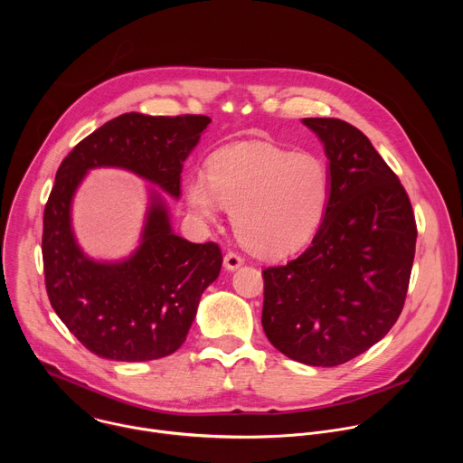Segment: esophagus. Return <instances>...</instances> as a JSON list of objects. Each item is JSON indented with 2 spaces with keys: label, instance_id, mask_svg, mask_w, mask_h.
Listing matches in <instances>:
<instances>
[{
  "label": "esophagus",
  "instance_id": "esophagus-1",
  "mask_svg": "<svg viewBox=\"0 0 463 463\" xmlns=\"http://www.w3.org/2000/svg\"><path fill=\"white\" fill-rule=\"evenodd\" d=\"M223 266H225L227 271H236L238 268L243 266V258H241L240 254H236V252L231 250V252H227L225 258H223Z\"/></svg>",
  "mask_w": 463,
  "mask_h": 463
}]
</instances>
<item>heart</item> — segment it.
Returning <instances> with one entry per match:
<instances>
[{
	"label": "heart",
	"mask_w": 463,
	"mask_h": 463,
	"mask_svg": "<svg viewBox=\"0 0 463 463\" xmlns=\"http://www.w3.org/2000/svg\"><path fill=\"white\" fill-rule=\"evenodd\" d=\"M186 205L200 223L231 209L238 238L261 256H284L317 232L332 195L327 165L269 143H240L218 150L209 174L186 181Z\"/></svg>",
	"instance_id": "1"
}]
</instances>
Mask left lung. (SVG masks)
Listing matches in <instances>:
<instances>
[{"instance_id":"8db88e82","label":"left lung","mask_w":463,"mask_h":463,"mask_svg":"<svg viewBox=\"0 0 463 463\" xmlns=\"http://www.w3.org/2000/svg\"><path fill=\"white\" fill-rule=\"evenodd\" d=\"M302 124L324 146L332 195L311 245L263 271L261 326L286 357L337 366L398 320L418 232L403 184L363 131L339 118Z\"/></svg>"}]
</instances>
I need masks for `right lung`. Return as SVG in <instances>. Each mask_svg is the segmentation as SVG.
<instances>
[{"mask_svg": "<svg viewBox=\"0 0 463 463\" xmlns=\"http://www.w3.org/2000/svg\"><path fill=\"white\" fill-rule=\"evenodd\" d=\"M209 122L124 113L80 141L56 172L43 213L45 288L60 320L99 357L143 363L174 354L220 275V247L177 236L160 192L179 200L183 163ZM95 167H120L158 186L149 187L140 245L120 260L86 255L72 231L74 194Z\"/></svg>", "mask_w": 463, "mask_h": 463, "instance_id": "obj_1", "label": "right lung"}]
</instances>
